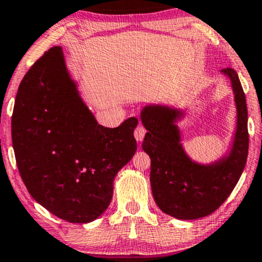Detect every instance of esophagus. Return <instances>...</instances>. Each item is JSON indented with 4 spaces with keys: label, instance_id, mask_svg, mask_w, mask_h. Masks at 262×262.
Listing matches in <instances>:
<instances>
[{
    "label": "esophagus",
    "instance_id": "obj_1",
    "mask_svg": "<svg viewBox=\"0 0 262 262\" xmlns=\"http://www.w3.org/2000/svg\"><path fill=\"white\" fill-rule=\"evenodd\" d=\"M145 135H146V130H145L144 126L139 125V126L136 127V130H135V138L137 139V141H139V142L143 141V138L145 137Z\"/></svg>",
    "mask_w": 262,
    "mask_h": 262
}]
</instances>
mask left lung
<instances>
[{
    "label": "left lung",
    "instance_id": "8db88e82",
    "mask_svg": "<svg viewBox=\"0 0 262 262\" xmlns=\"http://www.w3.org/2000/svg\"><path fill=\"white\" fill-rule=\"evenodd\" d=\"M222 73L231 81L237 125L230 152L216 162L199 164L186 155L175 124L184 116L181 111L149 105L141 112L148 130L142 148L151 160L154 199L164 213L178 220H196L214 212L230 195L245 169L249 146L246 95L232 68H225Z\"/></svg>",
    "mask_w": 262,
    "mask_h": 262
}]
</instances>
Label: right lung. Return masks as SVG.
<instances>
[{
    "mask_svg": "<svg viewBox=\"0 0 262 262\" xmlns=\"http://www.w3.org/2000/svg\"><path fill=\"white\" fill-rule=\"evenodd\" d=\"M135 117L120 126L99 125L78 94L60 46L25 75L12 116V141L25 186L60 220L88 223L113 195L118 171L135 155Z\"/></svg>",
    "mask_w": 262,
    "mask_h": 262,
    "instance_id": "obj_1",
    "label": "right lung"
}]
</instances>
